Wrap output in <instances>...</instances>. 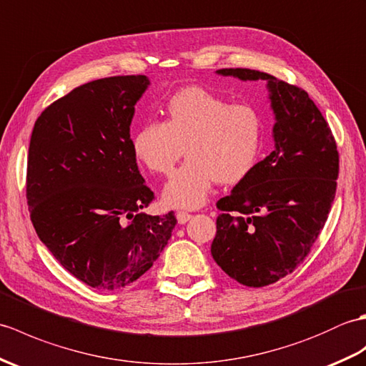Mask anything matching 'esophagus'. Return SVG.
I'll list each match as a JSON object with an SVG mask.
<instances>
[{"label": "esophagus", "instance_id": "esophagus-1", "mask_svg": "<svg viewBox=\"0 0 366 366\" xmlns=\"http://www.w3.org/2000/svg\"><path fill=\"white\" fill-rule=\"evenodd\" d=\"M191 217H192V214L186 213V211H178V213H177V221H178V224H186V222L189 221Z\"/></svg>", "mask_w": 366, "mask_h": 366}]
</instances>
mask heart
<instances>
[{"mask_svg": "<svg viewBox=\"0 0 366 366\" xmlns=\"http://www.w3.org/2000/svg\"><path fill=\"white\" fill-rule=\"evenodd\" d=\"M166 122L147 120L132 136L134 157L152 172L167 175L184 153L188 161L162 189L174 208H199L216 182L233 184L254 169L263 139V119L246 103L232 104L191 86L166 103Z\"/></svg>", "mask_w": 366, "mask_h": 366, "instance_id": "heart-1", "label": "heart"}]
</instances>
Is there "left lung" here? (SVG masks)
Listing matches in <instances>:
<instances>
[{"label":"left lung","instance_id":"left-lung-1","mask_svg":"<svg viewBox=\"0 0 366 366\" xmlns=\"http://www.w3.org/2000/svg\"><path fill=\"white\" fill-rule=\"evenodd\" d=\"M266 81L274 114V150L217 202L211 255L246 287L285 277L310 252L335 199L338 152L321 111L302 89L250 69L216 70Z\"/></svg>","mask_w":366,"mask_h":366}]
</instances>
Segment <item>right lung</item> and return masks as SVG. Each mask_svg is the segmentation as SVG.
<instances>
[{
    "label": "right lung",
    "instance_id": "1",
    "mask_svg": "<svg viewBox=\"0 0 366 366\" xmlns=\"http://www.w3.org/2000/svg\"><path fill=\"white\" fill-rule=\"evenodd\" d=\"M144 75L73 89L36 120L26 197L37 237L86 285L114 291L147 272L170 239L174 213H144L153 192L137 170L129 127Z\"/></svg>",
    "mask_w": 366,
    "mask_h": 366
}]
</instances>
